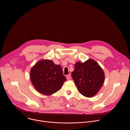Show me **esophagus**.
<instances>
[{"label":"esophagus","mask_w":130,"mask_h":130,"mask_svg":"<svg viewBox=\"0 0 130 130\" xmlns=\"http://www.w3.org/2000/svg\"><path fill=\"white\" fill-rule=\"evenodd\" d=\"M66 79H67V80H70V78H71V75H70V74H69V75H68L66 76Z\"/></svg>","instance_id":"obj_1"}]
</instances>
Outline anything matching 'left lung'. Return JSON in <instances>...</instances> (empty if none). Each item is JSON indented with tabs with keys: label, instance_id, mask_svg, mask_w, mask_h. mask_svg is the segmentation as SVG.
<instances>
[{
	"label": "left lung",
	"instance_id": "1",
	"mask_svg": "<svg viewBox=\"0 0 130 130\" xmlns=\"http://www.w3.org/2000/svg\"><path fill=\"white\" fill-rule=\"evenodd\" d=\"M71 75L80 93L86 97L96 95L104 81L103 70L92 59L84 63L77 62Z\"/></svg>",
	"mask_w": 130,
	"mask_h": 130
}]
</instances>
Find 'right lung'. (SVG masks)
<instances>
[{
  "mask_svg": "<svg viewBox=\"0 0 130 130\" xmlns=\"http://www.w3.org/2000/svg\"><path fill=\"white\" fill-rule=\"evenodd\" d=\"M30 79L35 88L47 96L59 90L66 81L61 66L49 60H40L32 68Z\"/></svg>",
  "mask_w": 130,
  "mask_h": 130,
  "instance_id": "1",
  "label": "right lung"
}]
</instances>
